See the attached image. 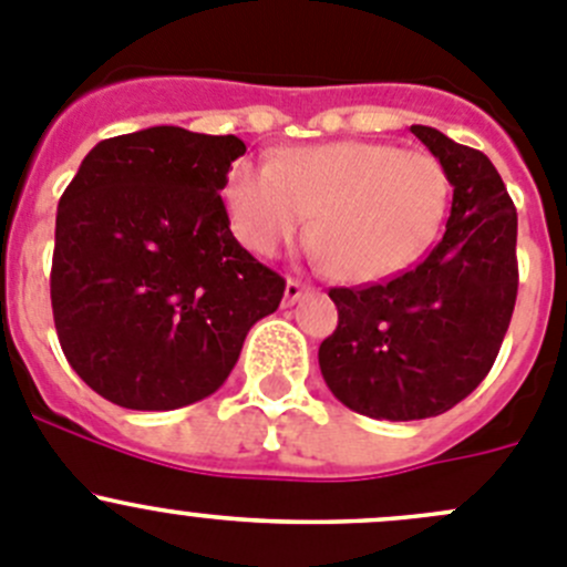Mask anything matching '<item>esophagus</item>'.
<instances>
[{
	"label": "esophagus",
	"mask_w": 567,
	"mask_h": 567,
	"mask_svg": "<svg viewBox=\"0 0 567 567\" xmlns=\"http://www.w3.org/2000/svg\"><path fill=\"white\" fill-rule=\"evenodd\" d=\"M309 292H311V287H306L303 280H298V278L287 280V303L289 306L298 303V300L303 298V295H309Z\"/></svg>",
	"instance_id": "obj_1"
}]
</instances>
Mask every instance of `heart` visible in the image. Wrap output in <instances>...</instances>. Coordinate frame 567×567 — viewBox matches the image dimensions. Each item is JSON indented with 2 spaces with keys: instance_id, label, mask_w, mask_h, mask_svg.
I'll return each instance as SVG.
<instances>
[{
  "instance_id": "b5f03b06",
  "label": "heart",
  "mask_w": 567,
  "mask_h": 567,
  "mask_svg": "<svg viewBox=\"0 0 567 567\" xmlns=\"http://www.w3.org/2000/svg\"><path fill=\"white\" fill-rule=\"evenodd\" d=\"M449 172L434 155L381 142L298 147L230 164L223 199L236 239L275 256L311 217V245L337 278H390L417 261L449 208Z\"/></svg>"
}]
</instances>
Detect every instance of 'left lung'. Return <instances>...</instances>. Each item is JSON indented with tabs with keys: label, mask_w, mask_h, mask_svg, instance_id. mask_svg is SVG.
Returning <instances> with one entry per match:
<instances>
[{
	"label": "left lung",
	"mask_w": 567,
	"mask_h": 567,
	"mask_svg": "<svg viewBox=\"0 0 567 567\" xmlns=\"http://www.w3.org/2000/svg\"><path fill=\"white\" fill-rule=\"evenodd\" d=\"M454 186L445 236L417 267L337 287V331L320 344L328 390L375 420L449 412L484 381L517 298V214L493 161L412 125Z\"/></svg>",
	"instance_id": "8db88e82"
}]
</instances>
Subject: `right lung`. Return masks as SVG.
<instances>
[{
  "mask_svg": "<svg viewBox=\"0 0 567 567\" xmlns=\"http://www.w3.org/2000/svg\"><path fill=\"white\" fill-rule=\"evenodd\" d=\"M236 136L161 125L96 144L58 203L52 317L74 373L138 412L225 384L287 280L230 234L219 197Z\"/></svg>",
  "mask_w": 567,
  "mask_h": 567,
  "instance_id": "obj_1",
  "label": "right lung"
}]
</instances>
